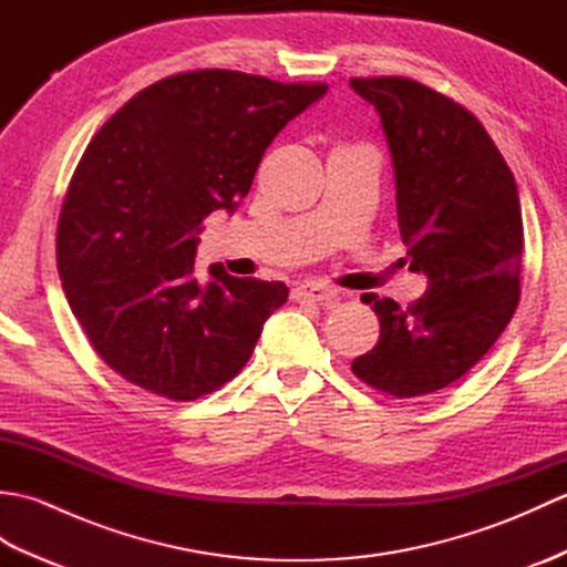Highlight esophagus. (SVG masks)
Listing matches in <instances>:
<instances>
[{"label":"esophagus","mask_w":567,"mask_h":567,"mask_svg":"<svg viewBox=\"0 0 567 567\" xmlns=\"http://www.w3.org/2000/svg\"><path fill=\"white\" fill-rule=\"evenodd\" d=\"M297 299H309V302H331V299L339 297V290H333L329 285H321V282H307V285H299L295 290Z\"/></svg>","instance_id":"1"}]
</instances>
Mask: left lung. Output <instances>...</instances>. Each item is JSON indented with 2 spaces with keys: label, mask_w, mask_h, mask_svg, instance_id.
<instances>
[{
  "label": "left lung",
  "mask_w": 567,
  "mask_h": 567,
  "mask_svg": "<svg viewBox=\"0 0 567 567\" xmlns=\"http://www.w3.org/2000/svg\"><path fill=\"white\" fill-rule=\"evenodd\" d=\"M388 136L396 221L429 290L402 309L365 295L380 319L353 375L394 400L433 394L485 358L519 305L524 221L507 161L463 104L400 75L353 78Z\"/></svg>",
  "instance_id": "8db88e82"
}]
</instances>
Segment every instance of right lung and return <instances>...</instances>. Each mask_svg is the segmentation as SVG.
Instances as JSON below:
<instances>
[{
	"label": "right lung",
	"instance_id": "right-lung-1",
	"mask_svg": "<svg viewBox=\"0 0 567 567\" xmlns=\"http://www.w3.org/2000/svg\"><path fill=\"white\" fill-rule=\"evenodd\" d=\"M327 82L192 70L153 82L106 122L72 173L55 260L97 355L136 388L192 402L234 380L285 282L195 277L197 234L248 195L265 148Z\"/></svg>",
	"mask_w": 567,
	"mask_h": 567
}]
</instances>
